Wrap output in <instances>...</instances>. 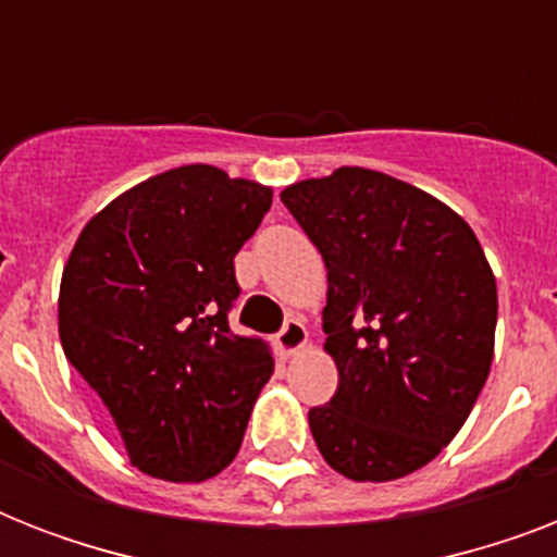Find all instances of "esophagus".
Masks as SVG:
<instances>
[{
    "label": "esophagus",
    "instance_id": "obj_1",
    "mask_svg": "<svg viewBox=\"0 0 557 557\" xmlns=\"http://www.w3.org/2000/svg\"><path fill=\"white\" fill-rule=\"evenodd\" d=\"M306 341H309V332L300 321H286V326L277 332V352L283 358H292L297 349L306 347Z\"/></svg>",
    "mask_w": 557,
    "mask_h": 557
}]
</instances>
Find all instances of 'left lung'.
I'll return each instance as SVG.
<instances>
[{
	"label": "left lung",
	"instance_id": "left-lung-1",
	"mask_svg": "<svg viewBox=\"0 0 557 557\" xmlns=\"http://www.w3.org/2000/svg\"><path fill=\"white\" fill-rule=\"evenodd\" d=\"M280 199L326 262L323 349L338 389L309 410L338 474L387 483L466 424L494 358L497 283L474 231L431 193L364 168Z\"/></svg>",
	"mask_w": 557,
	"mask_h": 557
}]
</instances>
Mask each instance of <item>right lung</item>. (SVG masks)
Returning a JSON list of instances; mask_svg holds the SVG:
<instances>
[{
	"label": "right lung",
	"mask_w": 557,
	"mask_h": 557,
	"mask_svg": "<svg viewBox=\"0 0 557 557\" xmlns=\"http://www.w3.org/2000/svg\"><path fill=\"white\" fill-rule=\"evenodd\" d=\"M271 187L187 164L129 187L77 236L60 280L65 358L107 405L138 471L201 483L234 462L274 372L227 326L234 257Z\"/></svg>",
	"instance_id": "add662e5"
}]
</instances>
